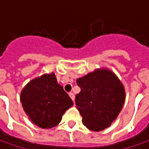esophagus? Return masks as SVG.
<instances>
[{"instance_id":"obj_1","label":"esophagus","mask_w":149,"mask_h":149,"mask_svg":"<svg viewBox=\"0 0 149 149\" xmlns=\"http://www.w3.org/2000/svg\"><path fill=\"white\" fill-rule=\"evenodd\" d=\"M69 95H70V99H71V100L74 101V95L73 93H70V94H69Z\"/></svg>"}]
</instances>
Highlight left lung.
<instances>
[{
    "label": "left lung",
    "instance_id": "1",
    "mask_svg": "<svg viewBox=\"0 0 149 149\" xmlns=\"http://www.w3.org/2000/svg\"><path fill=\"white\" fill-rule=\"evenodd\" d=\"M80 92L75 104L84 125L92 131H102L111 125L123 108L125 91L118 77L107 69H100L77 79Z\"/></svg>",
    "mask_w": 149,
    "mask_h": 149
}]
</instances>
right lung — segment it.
I'll return each mask as SVG.
<instances>
[{
    "instance_id": "add662e5",
    "label": "right lung",
    "mask_w": 149,
    "mask_h": 149,
    "mask_svg": "<svg viewBox=\"0 0 149 149\" xmlns=\"http://www.w3.org/2000/svg\"><path fill=\"white\" fill-rule=\"evenodd\" d=\"M20 102L32 123L42 129L58 125L73 101L57 83L54 73L45 74L30 81L22 89Z\"/></svg>"
}]
</instances>
